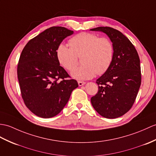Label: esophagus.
Returning a JSON list of instances; mask_svg holds the SVG:
<instances>
[{"label": "esophagus", "mask_w": 156, "mask_h": 156, "mask_svg": "<svg viewBox=\"0 0 156 156\" xmlns=\"http://www.w3.org/2000/svg\"><path fill=\"white\" fill-rule=\"evenodd\" d=\"M78 85L80 86H82L83 85H84L86 84V82H82V81H78Z\"/></svg>", "instance_id": "34e87169"}]
</instances>
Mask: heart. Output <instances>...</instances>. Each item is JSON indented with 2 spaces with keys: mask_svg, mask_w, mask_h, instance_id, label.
I'll use <instances>...</instances> for the list:
<instances>
[{
  "mask_svg": "<svg viewBox=\"0 0 156 156\" xmlns=\"http://www.w3.org/2000/svg\"><path fill=\"white\" fill-rule=\"evenodd\" d=\"M70 47L60 44L57 47L56 56L65 69L72 71L78 63V56L84 54V64L72 72V76L80 80L92 78L96 74L106 72L113 60L114 46L109 39L81 32L70 40Z\"/></svg>",
  "mask_w": 156,
  "mask_h": 156,
  "instance_id": "1",
  "label": "heart"
}]
</instances>
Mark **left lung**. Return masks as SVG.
Listing matches in <instances>:
<instances>
[{
	"label": "left lung",
	"mask_w": 156,
	"mask_h": 156,
	"mask_svg": "<svg viewBox=\"0 0 156 156\" xmlns=\"http://www.w3.org/2000/svg\"><path fill=\"white\" fill-rule=\"evenodd\" d=\"M110 38L114 56L108 70L96 80L98 92L91 98L95 110L113 119L128 112L135 102L141 85L140 60L134 46L121 32L111 27H97Z\"/></svg>",
	"instance_id": "1"
}]
</instances>
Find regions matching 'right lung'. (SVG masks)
I'll return each instance as SVG.
<instances>
[{
    "label": "right lung",
    "mask_w": 156,
    "mask_h": 156,
    "mask_svg": "<svg viewBox=\"0 0 156 156\" xmlns=\"http://www.w3.org/2000/svg\"><path fill=\"white\" fill-rule=\"evenodd\" d=\"M73 33L62 27L47 28L31 39L21 52L17 75L22 97L37 116L49 118L58 114L78 86L76 80L68 79L56 56L57 47Z\"/></svg>",
    "instance_id": "right-lung-1"
}]
</instances>
